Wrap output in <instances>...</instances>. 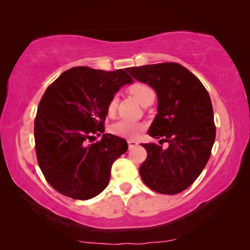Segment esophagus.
Masks as SVG:
<instances>
[{
  "mask_svg": "<svg viewBox=\"0 0 250 250\" xmlns=\"http://www.w3.org/2000/svg\"><path fill=\"white\" fill-rule=\"evenodd\" d=\"M128 146H129V149H132L133 147L138 146V141L137 140H128Z\"/></svg>",
  "mask_w": 250,
  "mask_h": 250,
  "instance_id": "obj_1",
  "label": "esophagus"
}]
</instances>
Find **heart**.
<instances>
[{"label": "heart", "instance_id": "b5f03b06", "mask_svg": "<svg viewBox=\"0 0 250 250\" xmlns=\"http://www.w3.org/2000/svg\"><path fill=\"white\" fill-rule=\"evenodd\" d=\"M128 91L133 98H135L141 105L145 106L148 103L154 102L155 100V92L152 91L151 87L148 85L143 83H135L130 85ZM118 106V96L114 95L110 99L109 104H107V113L113 114L117 110ZM144 125L139 124V122L126 120V119H120L115 124L111 126V131L114 135L125 137V138H135L141 130H143Z\"/></svg>", "mask_w": 250, "mask_h": 250}]
</instances>
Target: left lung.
<instances>
[{
    "instance_id": "left-lung-1",
    "label": "left lung",
    "mask_w": 250,
    "mask_h": 250,
    "mask_svg": "<svg viewBox=\"0 0 250 250\" xmlns=\"http://www.w3.org/2000/svg\"><path fill=\"white\" fill-rule=\"evenodd\" d=\"M137 81L156 91L158 113L148 135L168 143L141 144L147 158L139 173L149 188L162 194H177L194 183L210 158L215 125L210 95L201 81L177 62L126 68Z\"/></svg>"
}]
</instances>
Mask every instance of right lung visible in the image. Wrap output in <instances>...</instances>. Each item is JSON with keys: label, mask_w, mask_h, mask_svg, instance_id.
<instances>
[{"label": "right lung", "mask_w": 250, "mask_h": 250, "mask_svg": "<svg viewBox=\"0 0 250 250\" xmlns=\"http://www.w3.org/2000/svg\"><path fill=\"white\" fill-rule=\"evenodd\" d=\"M132 83L126 68L114 72L78 66L54 81L35 119L36 154L46 181L74 200L100 194L112 164L128 150L125 139L104 133L107 104L122 85Z\"/></svg>", "instance_id": "obj_1"}]
</instances>
